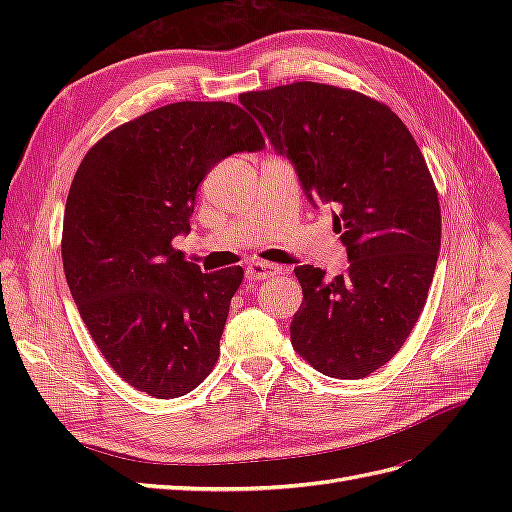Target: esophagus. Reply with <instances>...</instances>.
Instances as JSON below:
<instances>
[{
    "instance_id": "esophagus-1",
    "label": "esophagus",
    "mask_w": 512,
    "mask_h": 512,
    "mask_svg": "<svg viewBox=\"0 0 512 512\" xmlns=\"http://www.w3.org/2000/svg\"><path fill=\"white\" fill-rule=\"evenodd\" d=\"M284 271L286 267H277L271 265V262H252V265L245 269V277L247 280H269V277L280 275Z\"/></svg>"
}]
</instances>
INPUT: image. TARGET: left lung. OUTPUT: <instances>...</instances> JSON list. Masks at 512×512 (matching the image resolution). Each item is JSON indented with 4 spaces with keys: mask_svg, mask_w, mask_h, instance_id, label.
Returning <instances> with one entry per match:
<instances>
[{
    "mask_svg": "<svg viewBox=\"0 0 512 512\" xmlns=\"http://www.w3.org/2000/svg\"><path fill=\"white\" fill-rule=\"evenodd\" d=\"M239 102L292 162L309 203L333 205L350 260L333 280L294 269L303 303L292 348L324 376L365 378L404 346L436 271L442 218L423 153L389 106L352 89L303 81Z\"/></svg>",
    "mask_w": 512,
    "mask_h": 512,
    "instance_id": "left-lung-1",
    "label": "left lung"
}]
</instances>
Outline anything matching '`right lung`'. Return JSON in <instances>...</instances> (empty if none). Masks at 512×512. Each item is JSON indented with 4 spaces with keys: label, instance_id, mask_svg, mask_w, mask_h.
I'll return each mask as SVG.
<instances>
[{
    "label": "right lung",
    "instance_id": "right-lung-1",
    "mask_svg": "<svg viewBox=\"0 0 512 512\" xmlns=\"http://www.w3.org/2000/svg\"><path fill=\"white\" fill-rule=\"evenodd\" d=\"M265 147L230 102H175L108 132L72 179L61 258L102 356L158 399L194 391L220 356L241 267L203 273L175 250L200 181L220 160Z\"/></svg>",
    "mask_w": 512,
    "mask_h": 512
}]
</instances>
